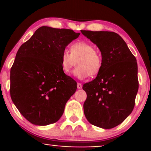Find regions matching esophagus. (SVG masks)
Wrapping results in <instances>:
<instances>
[{"instance_id":"esophagus-1","label":"esophagus","mask_w":151,"mask_h":151,"mask_svg":"<svg viewBox=\"0 0 151 151\" xmlns=\"http://www.w3.org/2000/svg\"><path fill=\"white\" fill-rule=\"evenodd\" d=\"M77 88L78 89H81L82 88V84L81 83H77Z\"/></svg>"}]
</instances>
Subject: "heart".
<instances>
[{"label": "heart", "mask_w": 151, "mask_h": 151, "mask_svg": "<svg viewBox=\"0 0 151 151\" xmlns=\"http://www.w3.org/2000/svg\"><path fill=\"white\" fill-rule=\"evenodd\" d=\"M70 53L65 50L61 55V67L65 74H68L75 65L74 75L79 79H84L89 75L96 76L102 67L101 55L94 50L91 43L77 42L70 46Z\"/></svg>", "instance_id": "1"}]
</instances>
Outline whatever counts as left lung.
<instances>
[{
    "label": "left lung",
    "mask_w": 151,
    "mask_h": 151,
    "mask_svg": "<svg viewBox=\"0 0 151 151\" xmlns=\"http://www.w3.org/2000/svg\"><path fill=\"white\" fill-rule=\"evenodd\" d=\"M96 45L102 67L96 77L86 83L84 115L93 126L109 129L121 124L132 112L138 90V65L125 41L108 31L81 30Z\"/></svg>",
    "instance_id": "1"
}]
</instances>
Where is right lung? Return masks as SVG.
<instances>
[{
	"mask_svg": "<svg viewBox=\"0 0 151 151\" xmlns=\"http://www.w3.org/2000/svg\"><path fill=\"white\" fill-rule=\"evenodd\" d=\"M79 35L42 26L19 48L10 69V97L31 124L57 122L77 90V82L62 71L61 55Z\"/></svg>",
	"mask_w": 151,
	"mask_h": 151,
	"instance_id": "1",
	"label": "right lung"
}]
</instances>
